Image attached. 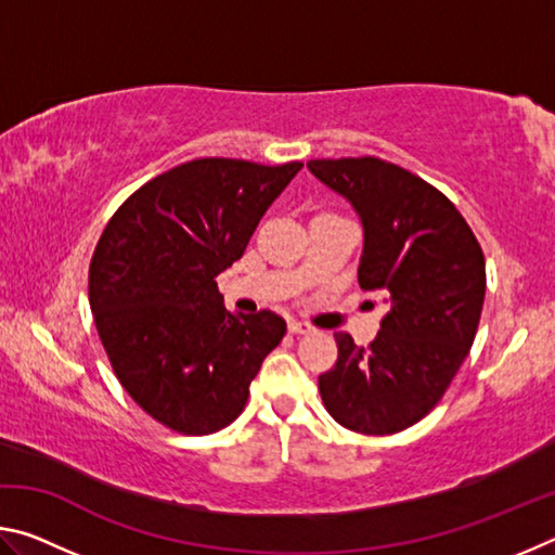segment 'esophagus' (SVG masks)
<instances>
[{"instance_id":"34e87169","label":"esophagus","mask_w":555,"mask_h":555,"mask_svg":"<svg viewBox=\"0 0 555 555\" xmlns=\"http://www.w3.org/2000/svg\"><path fill=\"white\" fill-rule=\"evenodd\" d=\"M288 331L294 335H306V333H313V325L300 323V321H288Z\"/></svg>"}]
</instances>
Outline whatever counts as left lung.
<instances>
[{
	"label": "left lung",
	"mask_w": 555,
	"mask_h": 555,
	"mask_svg": "<svg viewBox=\"0 0 555 555\" xmlns=\"http://www.w3.org/2000/svg\"><path fill=\"white\" fill-rule=\"evenodd\" d=\"M308 168L360 212V288L389 304L367 347L335 333L337 362L318 391L354 434H399L436 409L475 343L482 247L455 205L406 168L377 156L313 158Z\"/></svg>",
	"instance_id": "obj_1"
}]
</instances>
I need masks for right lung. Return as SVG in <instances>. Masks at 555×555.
<instances>
[{
	"label": "right lung",
	"mask_w": 555,
	"mask_h": 555,
	"mask_svg": "<svg viewBox=\"0 0 555 555\" xmlns=\"http://www.w3.org/2000/svg\"><path fill=\"white\" fill-rule=\"evenodd\" d=\"M300 166L185 162L137 188L100 234L88 296L102 347L129 397L176 434L230 426L286 335L271 311H224L215 279Z\"/></svg>",
	"instance_id": "1"
}]
</instances>
